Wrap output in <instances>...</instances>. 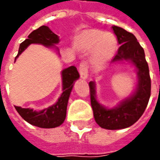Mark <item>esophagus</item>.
Listing matches in <instances>:
<instances>
[{
  "instance_id": "obj_1",
  "label": "esophagus",
  "mask_w": 160,
  "mask_h": 160,
  "mask_svg": "<svg viewBox=\"0 0 160 160\" xmlns=\"http://www.w3.org/2000/svg\"><path fill=\"white\" fill-rule=\"evenodd\" d=\"M79 72H80V77L83 80H87L88 77V66H87V62H80V66H79Z\"/></svg>"
}]
</instances>
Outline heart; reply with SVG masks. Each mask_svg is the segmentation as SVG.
<instances>
[{"mask_svg":"<svg viewBox=\"0 0 160 160\" xmlns=\"http://www.w3.org/2000/svg\"><path fill=\"white\" fill-rule=\"evenodd\" d=\"M74 46L84 52L90 51L92 63L102 67L112 59L118 50V39L112 33L101 30H85L76 37Z\"/></svg>","mask_w":160,"mask_h":160,"instance_id":"b5f03b06","label":"heart"}]
</instances>
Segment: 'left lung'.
Returning <instances> with one entry per match:
<instances>
[{"instance_id":"8db88e82","label":"left lung","mask_w":160,"mask_h":160,"mask_svg":"<svg viewBox=\"0 0 160 160\" xmlns=\"http://www.w3.org/2000/svg\"><path fill=\"white\" fill-rule=\"evenodd\" d=\"M112 29L121 45L111 62L128 61L135 67L138 75V84L133 94L112 109L104 107L98 102L95 82L89 83L94 119L101 128L114 130L130 127L144 113L151 95V79L144 49L134 34L119 26H113Z\"/></svg>"}]
</instances>
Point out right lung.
Segmentation results:
<instances>
[{
    "mask_svg": "<svg viewBox=\"0 0 160 160\" xmlns=\"http://www.w3.org/2000/svg\"><path fill=\"white\" fill-rule=\"evenodd\" d=\"M59 41V37L53 32L48 26H40L38 29L33 31L30 34L27 39L20 43L15 61L19 55L32 43H40L46 47H55V44H57ZM79 78L80 74L75 67L71 66L67 68L62 71L63 92L56 104L40 111H33L32 109L30 108H21L19 106H15L16 111L24 120L32 125L42 128L58 127L63 123L66 118L67 106L71 91L73 89V82Z\"/></svg>",
    "mask_w": 160,
    "mask_h": 160,
    "instance_id": "1",
    "label": "right lung"
}]
</instances>
